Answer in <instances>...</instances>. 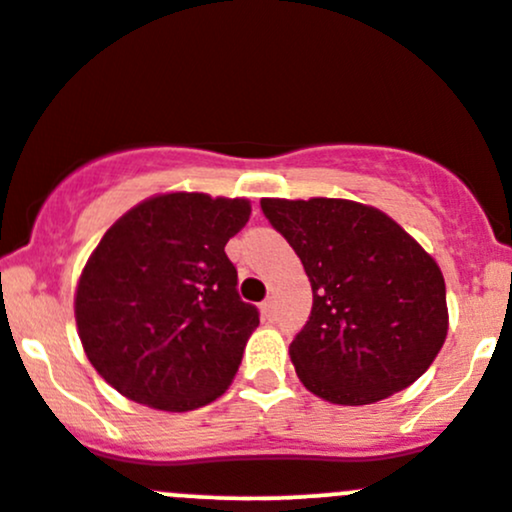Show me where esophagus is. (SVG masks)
Returning <instances> with one entry per match:
<instances>
[{"instance_id":"1","label":"esophagus","mask_w":512,"mask_h":512,"mask_svg":"<svg viewBox=\"0 0 512 512\" xmlns=\"http://www.w3.org/2000/svg\"><path fill=\"white\" fill-rule=\"evenodd\" d=\"M260 309H262V314H265V316H272L274 301H272V299H265V301H262V306H260Z\"/></svg>"}]
</instances>
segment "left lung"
Wrapping results in <instances>:
<instances>
[{
    "label": "left lung",
    "mask_w": 512,
    "mask_h": 512,
    "mask_svg": "<svg viewBox=\"0 0 512 512\" xmlns=\"http://www.w3.org/2000/svg\"><path fill=\"white\" fill-rule=\"evenodd\" d=\"M299 255L314 306L289 346L299 380L333 405H373L410 387L449 331L437 260L390 215L348 198H262Z\"/></svg>",
    "instance_id": "left-lung-1"
}]
</instances>
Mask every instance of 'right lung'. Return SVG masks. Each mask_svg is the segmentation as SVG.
<instances>
[{
  "mask_svg": "<svg viewBox=\"0 0 512 512\" xmlns=\"http://www.w3.org/2000/svg\"><path fill=\"white\" fill-rule=\"evenodd\" d=\"M250 213L247 198L157 193L90 252L75 284V326L100 378L127 400L188 412L233 383L260 316L238 297L225 245Z\"/></svg>",
  "mask_w": 512,
  "mask_h": 512,
  "instance_id": "obj_1",
  "label": "right lung"
}]
</instances>
